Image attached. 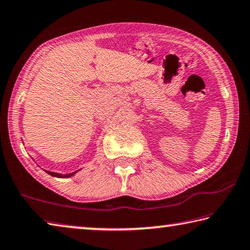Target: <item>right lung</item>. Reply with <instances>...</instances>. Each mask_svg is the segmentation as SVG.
Returning <instances> with one entry per match:
<instances>
[{
	"instance_id": "obj_1",
	"label": "right lung",
	"mask_w": 250,
	"mask_h": 250,
	"mask_svg": "<svg viewBox=\"0 0 250 250\" xmlns=\"http://www.w3.org/2000/svg\"><path fill=\"white\" fill-rule=\"evenodd\" d=\"M45 171L48 173V174H50V176H52V177H56V178H69V177H72L73 174H76L79 170H77V171H74V172H71V173H65V174H62V173H58V172H52V171H49V170H45Z\"/></svg>"
}]
</instances>
